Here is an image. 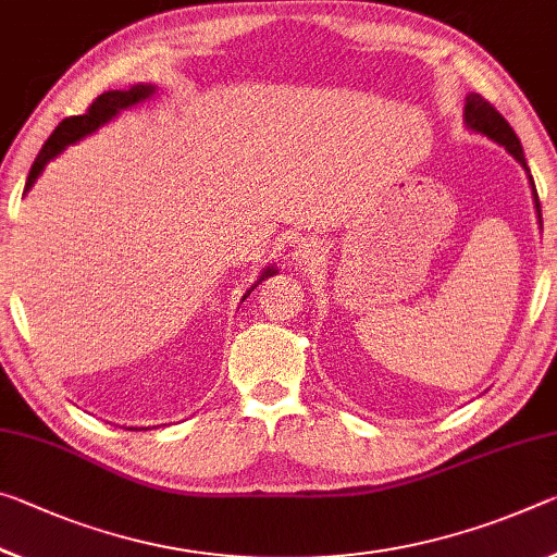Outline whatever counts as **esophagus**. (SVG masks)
Listing matches in <instances>:
<instances>
[{
    "label": "esophagus",
    "instance_id": "obj_1",
    "mask_svg": "<svg viewBox=\"0 0 557 557\" xmlns=\"http://www.w3.org/2000/svg\"><path fill=\"white\" fill-rule=\"evenodd\" d=\"M317 258H320V245L302 243V245H297L293 260H295V264H299V268H307V264H312Z\"/></svg>",
    "mask_w": 557,
    "mask_h": 557
}]
</instances>
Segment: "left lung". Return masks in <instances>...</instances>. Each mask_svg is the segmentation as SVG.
<instances>
[{"label": "left lung", "mask_w": 557, "mask_h": 557, "mask_svg": "<svg viewBox=\"0 0 557 557\" xmlns=\"http://www.w3.org/2000/svg\"><path fill=\"white\" fill-rule=\"evenodd\" d=\"M463 121H466V128L475 131V134H481L485 138L496 140L498 146L506 148V151L516 158V161L525 168L528 173V183H531L533 188V202H535V213H537V223L543 227V218H541V200H537V193H535V183H533V175H531V168L525 163V156H523V146H520V140L516 136V131L510 128V123L500 116V113L493 109V106L483 99L479 94H469L466 96V106H463Z\"/></svg>", "instance_id": "obj_1"}]
</instances>
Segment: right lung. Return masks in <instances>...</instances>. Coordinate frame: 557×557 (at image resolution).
<instances>
[{"instance_id":"1","label":"right lung","mask_w":557,"mask_h":557,"mask_svg":"<svg viewBox=\"0 0 557 557\" xmlns=\"http://www.w3.org/2000/svg\"><path fill=\"white\" fill-rule=\"evenodd\" d=\"M153 94H156L153 84H136V86L126 88V91H106L91 106H88V111L82 113V116H69V119L61 121L59 126L54 128V134L47 138V144L41 146L37 161H34V165H32L29 178H26V185H24V196L32 190V185L37 183V178L41 175L44 168H47V163L54 161L59 153H64L66 146H72V144H76V140L91 136L94 131H99L111 119H116L121 111H126V109H131V106L151 99ZM275 272H277L275 268H264L260 272L258 282H255V285L247 289L245 297L250 295L264 277L275 275Z\"/></svg>"}]
</instances>
